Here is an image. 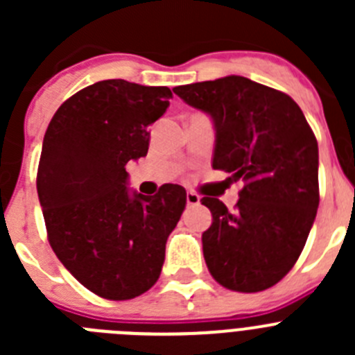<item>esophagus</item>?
Listing matches in <instances>:
<instances>
[{
    "mask_svg": "<svg viewBox=\"0 0 355 355\" xmlns=\"http://www.w3.org/2000/svg\"><path fill=\"white\" fill-rule=\"evenodd\" d=\"M200 202V197L193 192L187 193V205L188 206H197Z\"/></svg>",
    "mask_w": 355,
    "mask_h": 355,
    "instance_id": "34e87169",
    "label": "esophagus"
}]
</instances>
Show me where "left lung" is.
I'll return each instance as SVG.
<instances>
[{
	"label": "left lung",
	"mask_w": 355,
	"mask_h": 355,
	"mask_svg": "<svg viewBox=\"0 0 355 355\" xmlns=\"http://www.w3.org/2000/svg\"><path fill=\"white\" fill-rule=\"evenodd\" d=\"M174 94L213 119V168L241 181L234 211L202 197L209 274L227 290L277 284L299 259L318 209V144L288 94L243 76L181 85Z\"/></svg>",
	"instance_id": "obj_1"
}]
</instances>
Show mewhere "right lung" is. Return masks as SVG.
<instances>
[{
	"instance_id": "1",
	"label": "right lung",
	"mask_w": 355,
	"mask_h": 355,
	"mask_svg": "<svg viewBox=\"0 0 355 355\" xmlns=\"http://www.w3.org/2000/svg\"><path fill=\"white\" fill-rule=\"evenodd\" d=\"M168 87L105 80L56 110L42 142L37 193L56 258L108 300L146 293L158 281L165 243L187 190H128L126 165L149 149V126L168 108Z\"/></svg>"
}]
</instances>
